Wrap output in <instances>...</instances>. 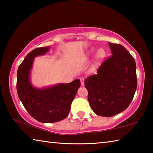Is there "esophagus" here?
Instances as JSON below:
<instances>
[{
    "label": "esophagus",
    "mask_w": 153,
    "mask_h": 153,
    "mask_svg": "<svg viewBox=\"0 0 153 153\" xmlns=\"http://www.w3.org/2000/svg\"><path fill=\"white\" fill-rule=\"evenodd\" d=\"M84 80L85 79L84 77H81V78H80V82H81V85L82 86H84Z\"/></svg>",
    "instance_id": "34e87169"
}]
</instances>
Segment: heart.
Masks as SVG:
<instances>
[{
	"mask_svg": "<svg viewBox=\"0 0 153 153\" xmlns=\"http://www.w3.org/2000/svg\"><path fill=\"white\" fill-rule=\"evenodd\" d=\"M104 56H105V51H104V50H103V49H102V48L99 49V50L98 51L97 54V57L100 59V58H102Z\"/></svg>",
	"mask_w": 153,
	"mask_h": 153,
	"instance_id": "1",
	"label": "heart"
}]
</instances>
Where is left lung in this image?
Returning a JSON list of instances; mask_svg holds the SVG:
<instances>
[{
	"label": "left lung",
	"instance_id": "left-lung-1",
	"mask_svg": "<svg viewBox=\"0 0 153 153\" xmlns=\"http://www.w3.org/2000/svg\"><path fill=\"white\" fill-rule=\"evenodd\" d=\"M108 45L112 55L102 62L97 74L84 81L90 107L102 117H112L126 110L137 88L134 57L122 45Z\"/></svg>",
	"mask_w": 153,
	"mask_h": 153
}]
</instances>
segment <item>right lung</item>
Listing matches in <instances>:
<instances>
[{"label":"right lung","mask_w":153,"mask_h":153,"mask_svg":"<svg viewBox=\"0 0 153 153\" xmlns=\"http://www.w3.org/2000/svg\"><path fill=\"white\" fill-rule=\"evenodd\" d=\"M48 46L40 47L27 54L18 67L17 91L28 113L40 122L55 123L64 120L69 113L71 102L81 86L77 79L68 84L38 89L32 86L30 74L34 57L45 55Z\"/></svg>","instance_id":"obj_1"}]
</instances>
